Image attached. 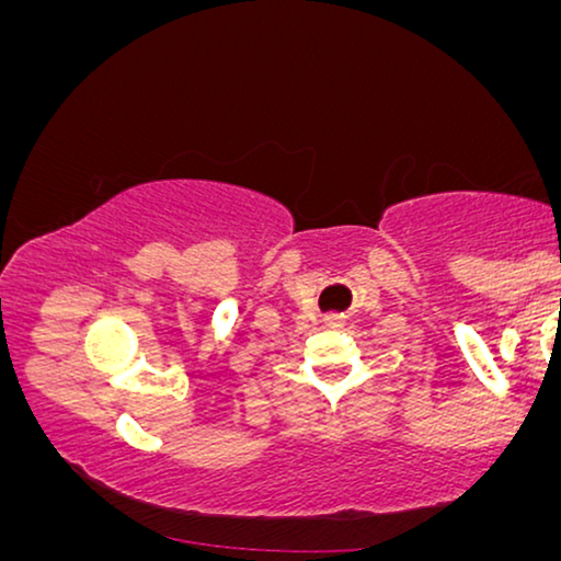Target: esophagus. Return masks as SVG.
<instances>
[{"label":"esophagus","instance_id":"esophagus-1","mask_svg":"<svg viewBox=\"0 0 561 561\" xmlns=\"http://www.w3.org/2000/svg\"><path fill=\"white\" fill-rule=\"evenodd\" d=\"M330 322H341V314H330Z\"/></svg>","mask_w":561,"mask_h":561}]
</instances>
